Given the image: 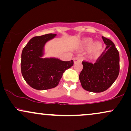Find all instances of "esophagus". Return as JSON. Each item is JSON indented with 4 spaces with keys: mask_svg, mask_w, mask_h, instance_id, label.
I'll list each match as a JSON object with an SVG mask.
<instances>
[{
    "mask_svg": "<svg viewBox=\"0 0 131 131\" xmlns=\"http://www.w3.org/2000/svg\"><path fill=\"white\" fill-rule=\"evenodd\" d=\"M73 61H74V63H77L78 61H81V60L79 57H75V58H73Z\"/></svg>",
    "mask_w": 131,
    "mask_h": 131,
    "instance_id": "1",
    "label": "esophagus"
}]
</instances>
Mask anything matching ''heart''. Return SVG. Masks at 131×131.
I'll return each instance as SVG.
<instances>
[{"label": "heart", "instance_id": "1", "mask_svg": "<svg viewBox=\"0 0 131 131\" xmlns=\"http://www.w3.org/2000/svg\"><path fill=\"white\" fill-rule=\"evenodd\" d=\"M94 42V40L91 37H85L81 41L80 47L82 50H89V56L90 57H96L100 55L102 50V44L100 42Z\"/></svg>", "mask_w": 131, "mask_h": 131}]
</instances>
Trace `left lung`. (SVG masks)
I'll list each match as a JSON object with an SVG mask.
<instances>
[{
    "label": "left lung",
    "instance_id": "8db88e82",
    "mask_svg": "<svg viewBox=\"0 0 131 131\" xmlns=\"http://www.w3.org/2000/svg\"><path fill=\"white\" fill-rule=\"evenodd\" d=\"M105 50L94 63L82 61L83 69L79 78L84 89L102 92L114 83L119 73V54L111 40L102 36Z\"/></svg>",
    "mask_w": 131,
    "mask_h": 131
}]
</instances>
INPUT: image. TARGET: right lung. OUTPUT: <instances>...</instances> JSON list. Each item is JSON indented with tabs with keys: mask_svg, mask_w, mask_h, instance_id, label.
I'll use <instances>...</instances> for the list:
<instances>
[{
	"mask_svg": "<svg viewBox=\"0 0 131 131\" xmlns=\"http://www.w3.org/2000/svg\"><path fill=\"white\" fill-rule=\"evenodd\" d=\"M47 34L32 37L23 48L21 70L24 79L31 88L47 90L55 88L65 70L73 65V60L64 61L55 58H42L46 42L56 36Z\"/></svg>",
	"mask_w": 131,
	"mask_h": 131,
	"instance_id": "add662e5",
	"label": "right lung"
}]
</instances>
